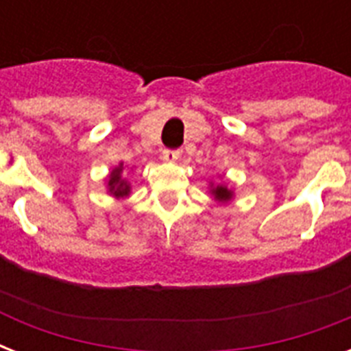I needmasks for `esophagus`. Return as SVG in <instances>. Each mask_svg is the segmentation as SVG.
Segmentation results:
<instances>
[{
  "instance_id": "1",
  "label": "esophagus",
  "mask_w": 351,
  "mask_h": 351,
  "mask_svg": "<svg viewBox=\"0 0 351 351\" xmlns=\"http://www.w3.org/2000/svg\"><path fill=\"white\" fill-rule=\"evenodd\" d=\"M180 158V151H175V149H164L162 151V160L164 162H176Z\"/></svg>"
}]
</instances>
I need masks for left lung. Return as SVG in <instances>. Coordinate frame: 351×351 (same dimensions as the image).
I'll list each match as a JSON object with an SVG mask.
<instances>
[{
	"mask_svg": "<svg viewBox=\"0 0 351 351\" xmlns=\"http://www.w3.org/2000/svg\"><path fill=\"white\" fill-rule=\"evenodd\" d=\"M209 193L213 195L215 200L220 204H228L231 202V198H233V191H231L230 187L224 186V184H209Z\"/></svg>",
	"mask_w": 351,
	"mask_h": 351,
	"instance_id": "left-lung-1",
	"label": "left lung"
}]
</instances>
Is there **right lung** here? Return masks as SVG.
<instances>
[{"label": "right lung", "instance_id": "add662e5", "mask_svg": "<svg viewBox=\"0 0 351 351\" xmlns=\"http://www.w3.org/2000/svg\"><path fill=\"white\" fill-rule=\"evenodd\" d=\"M107 193L114 198H127L131 195V184L125 180V167L117 165L107 176Z\"/></svg>", "mask_w": 351, "mask_h": 351}]
</instances>
